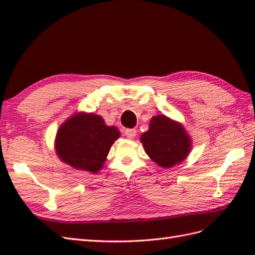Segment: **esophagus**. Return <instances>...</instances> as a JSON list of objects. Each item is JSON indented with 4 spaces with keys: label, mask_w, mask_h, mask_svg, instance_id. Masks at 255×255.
Returning <instances> with one entry per match:
<instances>
[{
    "label": "esophagus",
    "mask_w": 255,
    "mask_h": 255,
    "mask_svg": "<svg viewBox=\"0 0 255 255\" xmlns=\"http://www.w3.org/2000/svg\"><path fill=\"white\" fill-rule=\"evenodd\" d=\"M124 133H125V136H126L127 138L132 139V138L136 137L137 130H136V129H125Z\"/></svg>",
    "instance_id": "34e87169"
}]
</instances>
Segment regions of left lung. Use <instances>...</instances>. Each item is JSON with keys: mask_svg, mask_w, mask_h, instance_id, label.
I'll use <instances>...</instances> for the list:
<instances>
[{"mask_svg": "<svg viewBox=\"0 0 255 255\" xmlns=\"http://www.w3.org/2000/svg\"><path fill=\"white\" fill-rule=\"evenodd\" d=\"M140 140L145 153L162 167H172L181 163L191 151V139L181 124L164 115L151 119L149 130Z\"/></svg>", "mask_w": 255, "mask_h": 255, "instance_id": "left-lung-1", "label": "left lung"}]
</instances>
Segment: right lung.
Listing matches in <instances>:
<instances>
[{
	"mask_svg": "<svg viewBox=\"0 0 255 255\" xmlns=\"http://www.w3.org/2000/svg\"><path fill=\"white\" fill-rule=\"evenodd\" d=\"M119 136L118 129L106 126L101 116L77 114L59 128L57 153L75 169L96 173L103 167L112 144Z\"/></svg>",
	"mask_w": 255,
	"mask_h": 255,
	"instance_id": "right-lung-1",
	"label": "right lung"
}]
</instances>
